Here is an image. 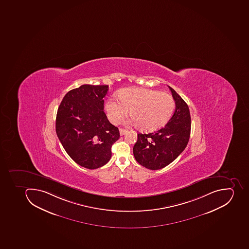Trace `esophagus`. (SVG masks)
<instances>
[{"label":"esophagus","instance_id":"34e87169","mask_svg":"<svg viewBox=\"0 0 249 249\" xmlns=\"http://www.w3.org/2000/svg\"><path fill=\"white\" fill-rule=\"evenodd\" d=\"M126 132H127V130L122 129V128L120 129V135H121V136H124Z\"/></svg>","mask_w":249,"mask_h":249}]
</instances>
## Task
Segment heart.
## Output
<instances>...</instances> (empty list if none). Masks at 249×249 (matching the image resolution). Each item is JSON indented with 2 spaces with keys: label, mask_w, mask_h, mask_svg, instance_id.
<instances>
[{
  "label": "heart",
  "mask_w": 249,
  "mask_h": 249,
  "mask_svg": "<svg viewBox=\"0 0 249 249\" xmlns=\"http://www.w3.org/2000/svg\"><path fill=\"white\" fill-rule=\"evenodd\" d=\"M120 99L111 97L106 103L109 121L119 123L131 109L128 124L139 125L144 131H154L172 117L176 102L172 95L153 89L128 88L120 91Z\"/></svg>",
  "instance_id": "heart-1"
}]
</instances>
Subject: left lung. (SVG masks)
I'll return each mask as SVG.
<instances>
[{"mask_svg":"<svg viewBox=\"0 0 249 249\" xmlns=\"http://www.w3.org/2000/svg\"><path fill=\"white\" fill-rule=\"evenodd\" d=\"M176 102L174 114L164 127L149 134H138L133 154L139 164L150 170L164 168L187 146L191 129L190 109L186 102L168 86Z\"/></svg>","mask_w":249,"mask_h":249,"instance_id":"left-lung-1","label":"left lung"}]
</instances>
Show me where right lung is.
<instances>
[{"label": "right lung", "mask_w": 249, "mask_h": 249, "mask_svg": "<svg viewBox=\"0 0 249 249\" xmlns=\"http://www.w3.org/2000/svg\"><path fill=\"white\" fill-rule=\"evenodd\" d=\"M108 85H83L68 91L57 111L55 131L64 150L77 164L95 169L111 158L119 130L103 111Z\"/></svg>", "instance_id": "obj_1"}]
</instances>
